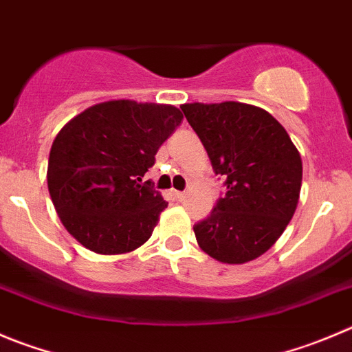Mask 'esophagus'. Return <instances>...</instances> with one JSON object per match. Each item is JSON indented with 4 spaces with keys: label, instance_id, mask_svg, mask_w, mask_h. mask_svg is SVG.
I'll return each mask as SVG.
<instances>
[{
    "label": "esophagus",
    "instance_id": "34e87169",
    "mask_svg": "<svg viewBox=\"0 0 352 352\" xmlns=\"http://www.w3.org/2000/svg\"><path fill=\"white\" fill-rule=\"evenodd\" d=\"M174 197H176V200H179V202L186 200V193L185 192H174Z\"/></svg>",
    "mask_w": 352,
    "mask_h": 352
}]
</instances>
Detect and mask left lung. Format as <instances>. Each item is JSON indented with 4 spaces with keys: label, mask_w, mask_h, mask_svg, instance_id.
Masks as SVG:
<instances>
[{
    "label": "left lung",
    "mask_w": 352,
    "mask_h": 352,
    "mask_svg": "<svg viewBox=\"0 0 352 352\" xmlns=\"http://www.w3.org/2000/svg\"><path fill=\"white\" fill-rule=\"evenodd\" d=\"M186 120L207 150L226 193L193 226L200 249L219 263L263 256L296 212L302 160L270 112L240 102L185 103Z\"/></svg>",
    "instance_id": "obj_1"
}]
</instances>
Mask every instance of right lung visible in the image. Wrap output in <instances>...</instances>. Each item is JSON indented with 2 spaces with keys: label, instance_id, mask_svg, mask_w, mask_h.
Listing matches in <instances>:
<instances>
[{
  "label": "right lung",
  "instance_id": "obj_1",
  "mask_svg": "<svg viewBox=\"0 0 352 352\" xmlns=\"http://www.w3.org/2000/svg\"><path fill=\"white\" fill-rule=\"evenodd\" d=\"M173 105L112 100L60 129L50 150L48 190L67 232L96 254H126L152 236L167 207L142 178L182 124Z\"/></svg>",
  "mask_w": 352,
  "mask_h": 352
}]
</instances>
